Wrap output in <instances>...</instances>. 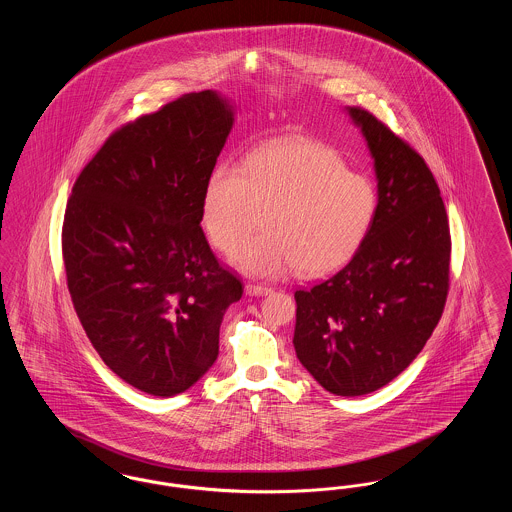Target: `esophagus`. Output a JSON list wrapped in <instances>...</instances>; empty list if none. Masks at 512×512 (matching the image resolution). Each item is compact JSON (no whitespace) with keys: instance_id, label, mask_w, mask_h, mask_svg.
<instances>
[{"instance_id":"esophagus-1","label":"esophagus","mask_w":512,"mask_h":512,"mask_svg":"<svg viewBox=\"0 0 512 512\" xmlns=\"http://www.w3.org/2000/svg\"><path fill=\"white\" fill-rule=\"evenodd\" d=\"M272 292V288H268V286H263V284H247L245 286V293L247 295H255V297H259V295H267V293Z\"/></svg>"}]
</instances>
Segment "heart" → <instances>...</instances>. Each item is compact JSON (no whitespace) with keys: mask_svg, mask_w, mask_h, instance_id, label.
<instances>
[{"mask_svg":"<svg viewBox=\"0 0 512 512\" xmlns=\"http://www.w3.org/2000/svg\"><path fill=\"white\" fill-rule=\"evenodd\" d=\"M376 209L374 184L347 171L332 147L293 138L255 149L244 169L230 161L215 165L205 182L201 220L209 242L230 253L265 211V232L232 255V267L255 278L292 270L318 278L359 251Z\"/></svg>","mask_w":512,"mask_h":512,"instance_id":"b5f03b06","label":"heart"}]
</instances>
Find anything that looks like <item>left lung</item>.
<instances>
[{
	"instance_id": "8db88e82",
	"label": "left lung",
	"mask_w": 512,
	"mask_h": 512,
	"mask_svg": "<svg viewBox=\"0 0 512 512\" xmlns=\"http://www.w3.org/2000/svg\"><path fill=\"white\" fill-rule=\"evenodd\" d=\"M345 111L374 159L378 209L351 261L295 292L293 347L324 390L357 397L397 378L438 326L451 236L424 159L365 109Z\"/></svg>"
}]
</instances>
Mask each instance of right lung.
<instances>
[{"mask_svg": "<svg viewBox=\"0 0 512 512\" xmlns=\"http://www.w3.org/2000/svg\"><path fill=\"white\" fill-rule=\"evenodd\" d=\"M234 105L205 90L122 126L82 169L63 222L74 311L103 363L157 397L192 388L219 357L244 293L201 230L209 172Z\"/></svg>", "mask_w": 512, "mask_h": 512, "instance_id": "right-lung-1", "label": "right lung"}]
</instances>
